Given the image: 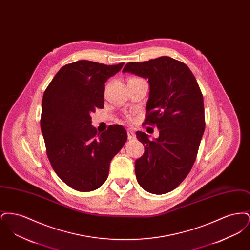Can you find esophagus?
Here are the masks:
<instances>
[{
	"label": "esophagus",
	"mask_w": 250,
	"mask_h": 250,
	"mask_svg": "<svg viewBox=\"0 0 250 250\" xmlns=\"http://www.w3.org/2000/svg\"><path fill=\"white\" fill-rule=\"evenodd\" d=\"M127 137H128V140H129V141L135 140V139H136L135 132L132 130V129H127Z\"/></svg>",
	"instance_id": "obj_1"
}]
</instances>
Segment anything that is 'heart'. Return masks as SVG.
<instances>
[{
    "label": "heart",
    "mask_w": 250,
    "mask_h": 250,
    "mask_svg": "<svg viewBox=\"0 0 250 250\" xmlns=\"http://www.w3.org/2000/svg\"><path fill=\"white\" fill-rule=\"evenodd\" d=\"M133 80H141V79H139V78H131L129 81H133Z\"/></svg>",
    "instance_id": "heart-1"
}]
</instances>
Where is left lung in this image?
<instances>
[{"label": "left lung", "instance_id": "left-lung-1", "mask_svg": "<svg viewBox=\"0 0 250 250\" xmlns=\"http://www.w3.org/2000/svg\"><path fill=\"white\" fill-rule=\"evenodd\" d=\"M123 72L148 80L144 124L159 129L153 141L144 132H136L145 145L144 154L135 162L136 177L144 190L165 194L185 180L196 160L205 129L201 89L187 64L167 56L131 62Z\"/></svg>", "mask_w": 250, "mask_h": 250}]
</instances>
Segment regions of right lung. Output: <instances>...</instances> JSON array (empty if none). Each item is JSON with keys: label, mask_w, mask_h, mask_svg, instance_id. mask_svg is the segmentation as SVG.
Listing matches in <instances>:
<instances>
[{"label": "right lung", "mask_w": 250, "mask_h": 250, "mask_svg": "<svg viewBox=\"0 0 250 250\" xmlns=\"http://www.w3.org/2000/svg\"><path fill=\"white\" fill-rule=\"evenodd\" d=\"M123 65L86 60L68 63L43 95L40 125L47 155L60 179L75 190L99 188L107 180L111 159L127 140L120 125L97 132L91 117L96 107H104L105 83Z\"/></svg>", "instance_id": "1"}]
</instances>
